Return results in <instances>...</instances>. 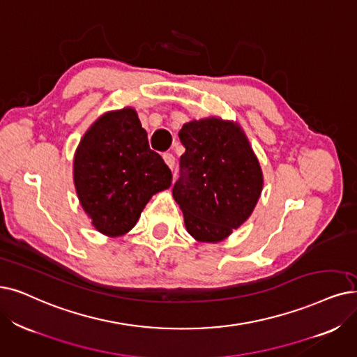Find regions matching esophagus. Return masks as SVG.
<instances>
[{"label":"esophagus","mask_w":357,"mask_h":357,"mask_svg":"<svg viewBox=\"0 0 357 357\" xmlns=\"http://www.w3.org/2000/svg\"><path fill=\"white\" fill-rule=\"evenodd\" d=\"M164 161H165V164L168 165V168H169V169H174L176 160H174L173 153H164Z\"/></svg>","instance_id":"1"}]
</instances>
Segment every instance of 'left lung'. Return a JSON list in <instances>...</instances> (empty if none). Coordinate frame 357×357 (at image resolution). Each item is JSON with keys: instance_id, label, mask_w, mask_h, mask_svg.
I'll return each instance as SVG.
<instances>
[{"instance_id": "8db88e82", "label": "left lung", "mask_w": 357, "mask_h": 357, "mask_svg": "<svg viewBox=\"0 0 357 357\" xmlns=\"http://www.w3.org/2000/svg\"><path fill=\"white\" fill-rule=\"evenodd\" d=\"M186 152L173 196L188 233L197 241L217 243L253 212L264 176L249 140L237 123L218 117L186 123L178 133Z\"/></svg>"}]
</instances>
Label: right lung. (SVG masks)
Instances as JSON below:
<instances>
[{"instance_id":"add662e5","label":"right lung","mask_w":357,"mask_h":357,"mask_svg":"<svg viewBox=\"0 0 357 357\" xmlns=\"http://www.w3.org/2000/svg\"><path fill=\"white\" fill-rule=\"evenodd\" d=\"M73 176L82 208L108 237L129 233L149 199L173 178L130 107L108 111L89 127L75 153Z\"/></svg>"}]
</instances>
